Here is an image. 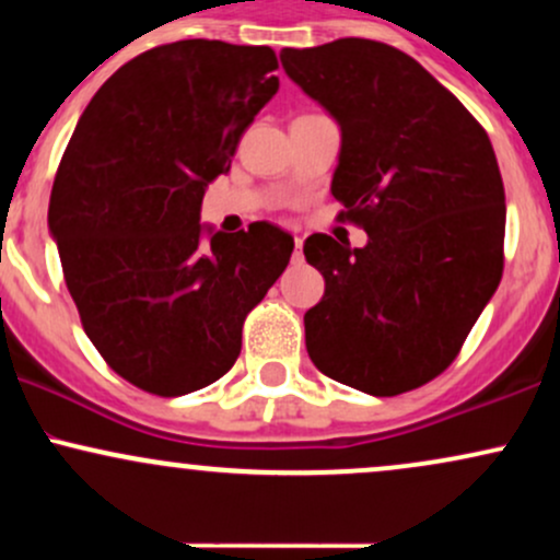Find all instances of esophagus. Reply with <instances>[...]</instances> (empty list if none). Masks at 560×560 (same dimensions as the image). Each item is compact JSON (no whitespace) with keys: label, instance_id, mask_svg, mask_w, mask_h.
<instances>
[{"label":"esophagus","instance_id":"1","mask_svg":"<svg viewBox=\"0 0 560 560\" xmlns=\"http://www.w3.org/2000/svg\"><path fill=\"white\" fill-rule=\"evenodd\" d=\"M292 260H294V262H302V240H300V236H294V253H292Z\"/></svg>","mask_w":560,"mask_h":560}]
</instances>
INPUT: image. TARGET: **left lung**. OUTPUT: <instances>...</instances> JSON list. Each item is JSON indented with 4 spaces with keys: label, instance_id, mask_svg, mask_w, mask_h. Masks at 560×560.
<instances>
[{
    "label": "left lung",
    "instance_id": "obj_1",
    "mask_svg": "<svg viewBox=\"0 0 560 560\" xmlns=\"http://www.w3.org/2000/svg\"><path fill=\"white\" fill-rule=\"evenodd\" d=\"M342 131L331 195L369 244L305 240L326 289L305 313L320 374L374 397L440 376L503 276L505 191L487 131L413 57L371 38L284 49Z\"/></svg>",
    "mask_w": 560,
    "mask_h": 560
}]
</instances>
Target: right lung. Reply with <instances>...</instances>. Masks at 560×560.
Returning <instances> with one entry per match:
<instances>
[{
    "label": "right lung",
    "mask_w": 560,
    "mask_h": 560,
    "mask_svg": "<svg viewBox=\"0 0 560 560\" xmlns=\"http://www.w3.org/2000/svg\"><path fill=\"white\" fill-rule=\"evenodd\" d=\"M276 68L271 47L208 38L141 52L92 96L60 160L49 231L68 292L107 365L150 395L226 374L294 249L266 221L199 223L208 184L279 92Z\"/></svg>",
    "instance_id": "obj_1"
}]
</instances>
